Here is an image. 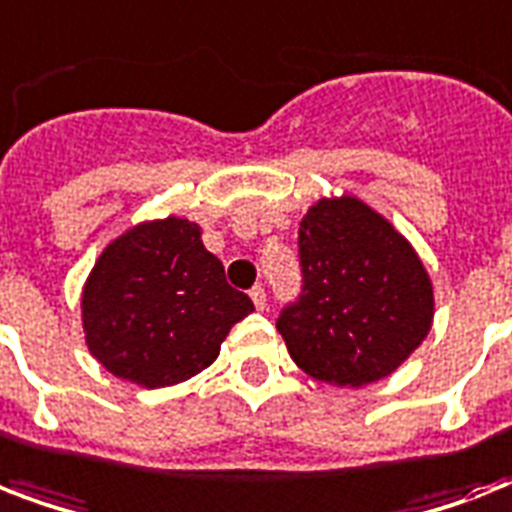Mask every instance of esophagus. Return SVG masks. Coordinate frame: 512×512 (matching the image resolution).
<instances>
[{
    "label": "esophagus",
    "instance_id": "1",
    "mask_svg": "<svg viewBox=\"0 0 512 512\" xmlns=\"http://www.w3.org/2000/svg\"><path fill=\"white\" fill-rule=\"evenodd\" d=\"M249 297H252V303H255L257 311H263V308H265V289L263 287H252V289H249Z\"/></svg>",
    "mask_w": 512,
    "mask_h": 512
}]
</instances>
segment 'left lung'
I'll list each match as a JSON object with an SVG mask.
<instances>
[{
    "instance_id": "1",
    "label": "left lung",
    "mask_w": 512,
    "mask_h": 512,
    "mask_svg": "<svg viewBox=\"0 0 512 512\" xmlns=\"http://www.w3.org/2000/svg\"><path fill=\"white\" fill-rule=\"evenodd\" d=\"M303 292L281 311L292 361L361 388L388 377L433 324V284L414 247L356 196L319 199L297 231Z\"/></svg>"
}]
</instances>
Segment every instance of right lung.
I'll use <instances>...</instances> for the list:
<instances>
[{
  "mask_svg": "<svg viewBox=\"0 0 512 512\" xmlns=\"http://www.w3.org/2000/svg\"><path fill=\"white\" fill-rule=\"evenodd\" d=\"M255 311L185 217L140 223L103 249L82 292L87 348L108 372L167 388L207 369Z\"/></svg>",
  "mask_w": 512,
  "mask_h": 512,
  "instance_id": "1",
  "label": "right lung"
}]
</instances>
